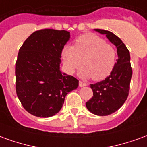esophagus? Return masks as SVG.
<instances>
[{
    "mask_svg": "<svg viewBox=\"0 0 147 147\" xmlns=\"http://www.w3.org/2000/svg\"><path fill=\"white\" fill-rule=\"evenodd\" d=\"M79 85H80V87H83V86H86V83H83V82H82V81H80V83H79Z\"/></svg>",
    "mask_w": 147,
    "mask_h": 147,
    "instance_id": "34e87169",
    "label": "esophagus"
}]
</instances>
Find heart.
<instances>
[{"label": "heart", "mask_w": 147, "mask_h": 147, "mask_svg": "<svg viewBox=\"0 0 147 147\" xmlns=\"http://www.w3.org/2000/svg\"><path fill=\"white\" fill-rule=\"evenodd\" d=\"M62 59L68 73L72 74L83 64L80 76L100 81L112 73L117 56L113 45L95 34L87 33L79 37L74 46H64Z\"/></svg>", "instance_id": "1"}]
</instances>
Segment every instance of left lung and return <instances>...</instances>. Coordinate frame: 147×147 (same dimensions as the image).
<instances>
[{
  "instance_id": "8db88e82",
  "label": "left lung",
  "mask_w": 147,
  "mask_h": 147,
  "mask_svg": "<svg viewBox=\"0 0 147 147\" xmlns=\"http://www.w3.org/2000/svg\"><path fill=\"white\" fill-rule=\"evenodd\" d=\"M105 34L117 48V59L112 73L105 80L90 84L93 97L86 103L87 109L98 116H108L123 105L128 96L132 68L130 63V53L126 45L117 35L109 30L94 29Z\"/></svg>"
}]
</instances>
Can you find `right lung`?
<instances>
[{
  "mask_svg": "<svg viewBox=\"0 0 147 147\" xmlns=\"http://www.w3.org/2000/svg\"><path fill=\"white\" fill-rule=\"evenodd\" d=\"M67 30L44 29L31 34L20 49L16 64V90L24 108L35 117L61 110L79 80L60 69L61 53L70 40Z\"/></svg>",
  "mask_w": 147,
  "mask_h": 147,
  "instance_id": "add662e5",
  "label": "right lung"
}]
</instances>
